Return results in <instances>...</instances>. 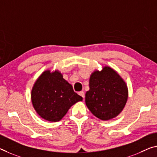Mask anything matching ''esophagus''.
<instances>
[{"label": "esophagus", "mask_w": 157, "mask_h": 157, "mask_svg": "<svg viewBox=\"0 0 157 157\" xmlns=\"http://www.w3.org/2000/svg\"><path fill=\"white\" fill-rule=\"evenodd\" d=\"M78 95H81L83 99H84V98H85V93H84L83 91H81V92H78Z\"/></svg>", "instance_id": "obj_1"}]
</instances>
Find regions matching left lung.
I'll return each mask as SVG.
<instances>
[{
	"label": "left lung",
	"mask_w": 157,
	"mask_h": 157,
	"mask_svg": "<svg viewBox=\"0 0 157 157\" xmlns=\"http://www.w3.org/2000/svg\"><path fill=\"white\" fill-rule=\"evenodd\" d=\"M90 90L86 93V105L91 113L102 121L117 117L126 105L128 90L119 74L105 66L91 74Z\"/></svg>",
	"instance_id": "1"
}]
</instances>
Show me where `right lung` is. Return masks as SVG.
Masks as SVG:
<instances>
[{
	"label": "right lung",
	"instance_id": "obj_1",
	"mask_svg": "<svg viewBox=\"0 0 157 157\" xmlns=\"http://www.w3.org/2000/svg\"><path fill=\"white\" fill-rule=\"evenodd\" d=\"M37 114L51 122L61 120L74 104L83 100L58 70H46L36 81L31 93Z\"/></svg>",
	"mask_w": 157,
	"mask_h": 157
}]
</instances>
